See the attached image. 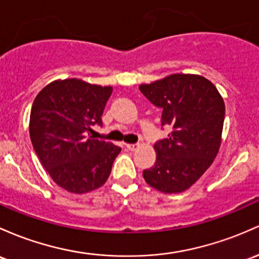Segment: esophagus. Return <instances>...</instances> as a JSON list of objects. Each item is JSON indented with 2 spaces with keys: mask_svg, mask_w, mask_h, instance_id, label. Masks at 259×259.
<instances>
[{
  "mask_svg": "<svg viewBox=\"0 0 259 259\" xmlns=\"http://www.w3.org/2000/svg\"><path fill=\"white\" fill-rule=\"evenodd\" d=\"M139 146H140L139 144H126V149L129 151H135V150L139 149Z\"/></svg>",
  "mask_w": 259,
  "mask_h": 259,
  "instance_id": "1",
  "label": "esophagus"
}]
</instances>
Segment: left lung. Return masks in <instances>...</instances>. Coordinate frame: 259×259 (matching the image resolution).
I'll return each instance as SVG.
<instances>
[{"label":"left lung","mask_w":259,"mask_h":259,"mask_svg":"<svg viewBox=\"0 0 259 259\" xmlns=\"http://www.w3.org/2000/svg\"><path fill=\"white\" fill-rule=\"evenodd\" d=\"M139 90L161 108L168 138L155 144L156 162L143 176L162 193H181L203 176L221 145L225 103L217 87L203 76L175 73Z\"/></svg>","instance_id":"obj_1"}]
</instances>
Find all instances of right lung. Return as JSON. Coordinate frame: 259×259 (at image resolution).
<instances>
[{
    "instance_id": "right-lung-1",
    "label": "right lung",
    "mask_w": 259,
    "mask_h": 259,
    "mask_svg": "<svg viewBox=\"0 0 259 259\" xmlns=\"http://www.w3.org/2000/svg\"><path fill=\"white\" fill-rule=\"evenodd\" d=\"M113 88L77 78L58 79L38 93L30 110L34 151L53 181L75 194L103 186L121 151L92 134Z\"/></svg>"
}]
</instances>
